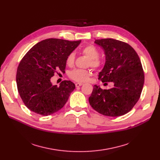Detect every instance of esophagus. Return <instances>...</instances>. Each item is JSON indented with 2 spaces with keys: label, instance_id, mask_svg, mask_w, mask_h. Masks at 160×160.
Here are the masks:
<instances>
[{
  "label": "esophagus",
  "instance_id": "1",
  "mask_svg": "<svg viewBox=\"0 0 160 160\" xmlns=\"http://www.w3.org/2000/svg\"><path fill=\"white\" fill-rule=\"evenodd\" d=\"M82 84H83V83H75V86H76V87H80Z\"/></svg>",
  "mask_w": 160,
  "mask_h": 160
}]
</instances>
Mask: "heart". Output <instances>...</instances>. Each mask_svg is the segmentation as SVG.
<instances>
[{"mask_svg":"<svg viewBox=\"0 0 160 160\" xmlns=\"http://www.w3.org/2000/svg\"><path fill=\"white\" fill-rule=\"evenodd\" d=\"M82 52L89 58L88 65L91 66L95 69H99L102 67L103 62L100 58H99L100 52L93 45H89L83 47L82 49ZM75 60V54L73 52H70L67 55L65 62L66 64L71 67L73 65ZM92 74V72L89 69H75L70 72L69 77L78 82H87Z\"/></svg>","mask_w":160,"mask_h":160,"instance_id":"heart-1","label":"heart"}]
</instances>
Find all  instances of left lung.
Here are the masks:
<instances>
[{"label":"left lung","instance_id":"1","mask_svg":"<svg viewBox=\"0 0 160 160\" xmlns=\"http://www.w3.org/2000/svg\"><path fill=\"white\" fill-rule=\"evenodd\" d=\"M95 43L105 52L106 63L98 74L104 85L111 82L113 87L103 89L94 86L89 97L91 107L99 113L110 117L129 112L139 100L143 88L145 75L140 58L125 42L106 38Z\"/></svg>","mask_w":160,"mask_h":160}]
</instances>
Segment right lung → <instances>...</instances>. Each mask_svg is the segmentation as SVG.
<instances>
[{
  "instance_id": "right-lung-1",
  "label": "right lung",
  "mask_w": 160,
  "mask_h": 160,
  "mask_svg": "<svg viewBox=\"0 0 160 160\" xmlns=\"http://www.w3.org/2000/svg\"><path fill=\"white\" fill-rule=\"evenodd\" d=\"M81 40L50 38L32 47L21 60L16 74L19 95L30 110L47 116L64 106L74 83L63 80L54 86L50 78L58 71L65 73L66 58L78 47Z\"/></svg>"
}]
</instances>
